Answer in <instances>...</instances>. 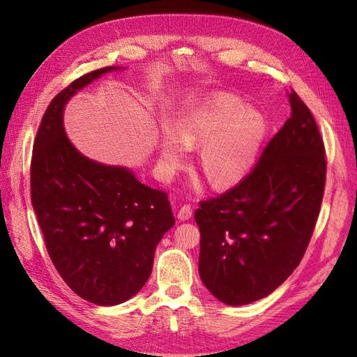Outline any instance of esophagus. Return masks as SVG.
Wrapping results in <instances>:
<instances>
[{
  "mask_svg": "<svg viewBox=\"0 0 357 357\" xmlns=\"http://www.w3.org/2000/svg\"><path fill=\"white\" fill-rule=\"evenodd\" d=\"M192 215H193V208L188 206V204H185V206H183V207L178 210V219H179V221H188V219L192 218Z\"/></svg>",
  "mask_w": 357,
  "mask_h": 357,
  "instance_id": "34e87169",
  "label": "esophagus"
}]
</instances>
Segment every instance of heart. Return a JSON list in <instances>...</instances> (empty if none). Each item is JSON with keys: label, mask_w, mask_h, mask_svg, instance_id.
I'll use <instances>...</instances> for the list:
<instances>
[{"label": "heart", "mask_w": 357, "mask_h": 357, "mask_svg": "<svg viewBox=\"0 0 357 357\" xmlns=\"http://www.w3.org/2000/svg\"><path fill=\"white\" fill-rule=\"evenodd\" d=\"M267 128L261 112L248 109L231 93H219L181 113L173 124L174 133L162 132L159 161L170 170L183 162L187 149L199 146L196 162L208 184L229 188L253 169Z\"/></svg>", "instance_id": "1"}]
</instances>
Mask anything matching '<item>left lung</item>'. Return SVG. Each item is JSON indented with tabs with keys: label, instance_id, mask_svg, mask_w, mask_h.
<instances>
[{
	"label": "left lung",
	"instance_id": "obj_1",
	"mask_svg": "<svg viewBox=\"0 0 357 357\" xmlns=\"http://www.w3.org/2000/svg\"><path fill=\"white\" fill-rule=\"evenodd\" d=\"M291 116L253 170L229 192L199 202V276L227 305L273 293L298 267L324 198L327 159L312 112L291 90Z\"/></svg>",
	"mask_w": 357,
	"mask_h": 357
}]
</instances>
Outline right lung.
I'll return each mask as SVG.
<instances>
[{
    "label": "right lung",
    "instance_id": "1",
    "mask_svg": "<svg viewBox=\"0 0 357 357\" xmlns=\"http://www.w3.org/2000/svg\"><path fill=\"white\" fill-rule=\"evenodd\" d=\"M116 67L82 75L45 110L33 142L30 196L59 276L96 305H118L150 278L159 241L174 225L169 196L124 167L82 156L63 127L70 96Z\"/></svg>",
    "mask_w": 357,
    "mask_h": 357
}]
</instances>
